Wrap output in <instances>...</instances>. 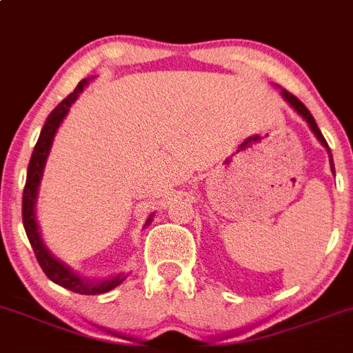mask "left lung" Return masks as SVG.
<instances>
[{
	"mask_svg": "<svg viewBox=\"0 0 353 353\" xmlns=\"http://www.w3.org/2000/svg\"><path fill=\"white\" fill-rule=\"evenodd\" d=\"M283 96H284V99H286L288 103H290L291 106H293V108H295L296 112H299L300 115H302V117L305 119V121H307V124H309V128H311V130H312V133L316 134V139L320 140L321 145H323L325 149H327V152H329V158H330V167H332V172H334V161H332V154H330V147H329V143L325 142L323 134H321L320 128H318V125H316V121H314V117H312V115H311V112H309V110L305 108V104L302 103V101H300L299 97L293 96L291 92L283 90Z\"/></svg>",
	"mask_w": 353,
	"mask_h": 353,
	"instance_id": "left-lung-1",
	"label": "left lung"
}]
</instances>
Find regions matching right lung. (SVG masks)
<instances>
[{
    "label": "right lung",
    "mask_w": 353,
    "mask_h": 353,
    "mask_svg": "<svg viewBox=\"0 0 353 353\" xmlns=\"http://www.w3.org/2000/svg\"><path fill=\"white\" fill-rule=\"evenodd\" d=\"M87 85V79H81L78 83V87L74 88V92H70L69 96L58 104L53 112L49 113L48 121H46L44 128L41 131V137L37 140L35 149H33L32 159H30L28 165V176H26V185H24L23 192V223L24 231L28 236L30 245H32L33 252H35L37 261L41 265V268L44 270V274L48 275L53 283L60 284L62 288L79 293V295H101V293H106V291L117 288L119 284L124 281V275H115L112 279H106L103 283H88L85 279L78 277V275L72 272V270L67 268L63 263H60L58 259H54L49 250L46 249L44 243L41 240V234H39V228H37L35 220V199H37V190H39V183H41L42 170H44L46 159H48L49 149H51V143H53V137L57 133L58 125L63 121V117L69 112L70 104L78 99V96L81 94V90ZM151 222V219L147 220V223Z\"/></svg>",
    "instance_id": "right-lung-1"
}]
</instances>
